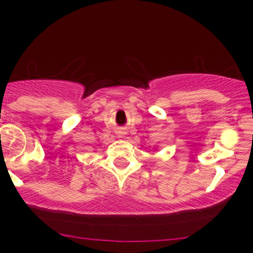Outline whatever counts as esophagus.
<instances>
[{"mask_svg": "<svg viewBox=\"0 0 253 253\" xmlns=\"http://www.w3.org/2000/svg\"><path fill=\"white\" fill-rule=\"evenodd\" d=\"M117 134H119L120 137H121V136H124V134H125V131H124V129H121V128H120V129H117Z\"/></svg>", "mask_w": 253, "mask_h": 253, "instance_id": "1", "label": "esophagus"}]
</instances>
